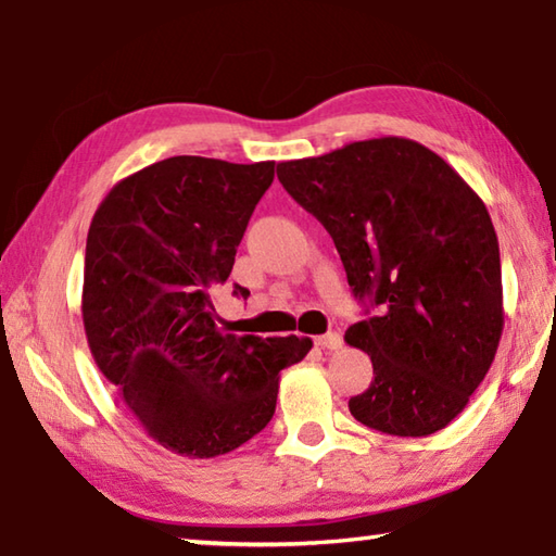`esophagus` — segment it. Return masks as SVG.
I'll list each match as a JSON object with an SVG mask.
<instances>
[{
	"mask_svg": "<svg viewBox=\"0 0 556 556\" xmlns=\"http://www.w3.org/2000/svg\"><path fill=\"white\" fill-rule=\"evenodd\" d=\"M316 345L323 348V350H340L342 348L340 332H326V336H318Z\"/></svg>",
	"mask_w": 556,
	"mask_h": 556,
	"instance_id": "34e87169",
	"label": "esophagus"
}]
</instances>
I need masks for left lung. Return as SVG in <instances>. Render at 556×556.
I'll return each instance as SVG.
<instances>
[{
  "label": "left lung",
  "mask_w": 556,
  "mask_h": 556,
  "mask_svg": "<svg viewBox=\"0 0 556 556\" xmlns=\"http://www.w3.org/2000/svg\"><path fill=\"white\" fill-rule=\"evenodd\" d=\"M277 177L336 243L355 296L379 316L345 342L367 352L362 426L426 438L467 408L503 332L501 252L481 197L430 148L383 136L277 165Z\"/></svg>",
  "instance_id": "1"
}]
</instances>
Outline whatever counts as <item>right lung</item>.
I'll list each match as a JSON object with an SVG mask.
<instances>
[{
  "mask_svg": "<svg viewBox=\"0 0 556 556\" xmlns=\"http://www.w3.org/2000/svg\"><path fill=\"white\" fill-rule=\"evenodd\" d=\"M271 179V160L167 157L111 187L89 226V350L148 438L181 457H218L255 438L275 416L281 369L313 348L224 332L211 304Z\"/></svg>",
  "mask_w": 556,
  "mask_h": 556,
  "instance_id": "1",
  "label": "right lung"
}]
</instances>
